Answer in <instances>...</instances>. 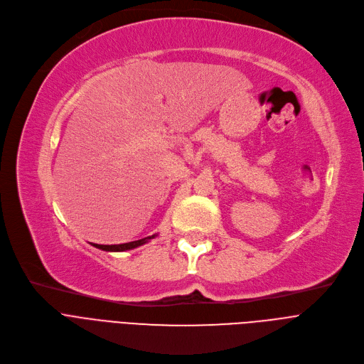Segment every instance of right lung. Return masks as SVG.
<instances>
[{
  "label": "right lung",
  "instance_id": "right-lung-1",
  "mask_svg": "<svg viewBox=\"0 0 364 364\" xmlns=\"http://www.w3.org/2000/svg\"><path fill=\"white\" fill-rule=\"evenodd\" d=\"M155 237V235L153 236H149V237H144V239H140V240H134V242H128V243H121V245H97V243H91L92 246L97 247V250H102V251H107V252H124V251H129V250H134V247H139L144 243H147L150 239Z\"/></svg>",
  "mask_w": 364,
  "mask_h": 364
}]
</instances>
